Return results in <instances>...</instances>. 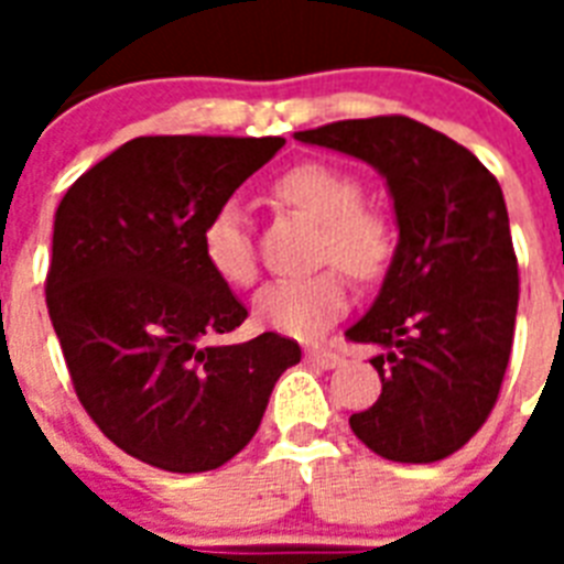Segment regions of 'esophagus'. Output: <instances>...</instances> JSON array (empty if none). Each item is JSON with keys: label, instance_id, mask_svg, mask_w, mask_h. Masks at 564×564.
I'll list each match as a JSON object with an SVG mask.
<instances>
[{"label": "esophagus", "instance_id": "esophagus-1", "mask_svg": "<svg viewBox=\"0 0 564 564\" xmlns=\"http://www.w3.org/2000/svg\"><path fill=\"white\" fill-rule=\"evenodd\" d=\"M307 362L318 366V369H336L343 362V354L334 351V348H307Z\"/></svg>", "mask_w": 564, "mask_h": 564}]
</instances>
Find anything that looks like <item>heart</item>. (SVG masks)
<instances>
[{
    "label": "heart",
    "instance_id": "obj_1",
    "mask_svg": "<svg viewBox=\"0 0 564 564\" xmlns=\"http://www.w3.org/2000/svg\"><path fill=\"white\" fill-rule=\"evenodd\" d=\"M272 198L318 221L316 260L334 263L301 281H274L257 292L254 316L292 339H318L348 310V281H375L392 260L394 234L383 213L362 204L366 189L354 172L325 161H304L278 175ZM202 251L210 272L228 286H251L257 257L246 213L237 204L213 210L202 230Z\"/></svg>",
    "mask_w": 564,
    "mask_h": 564
}]
</instances>
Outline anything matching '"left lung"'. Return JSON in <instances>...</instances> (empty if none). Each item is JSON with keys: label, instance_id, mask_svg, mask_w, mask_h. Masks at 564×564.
Here are the masks:
<instances>
[{"label": "left lung", "instance_id": "obj_1", "mask_svg": "<svg viewBox=\"0 0 564 564\" xmlns=\"http://www.w3.org/2000/svg\"><path fill=\"white\" fill-rule=\"evenodd\" d=\"M295 140L360 158L389 184L401 239L345 334L386 351L371 360L383 392L351 430L383 459L438 463L486 424L512 354L518 257L498 178L410 117L343 119Z\"/></svg>", "mask_w": 564, "mask_h": 564}]
</instances>
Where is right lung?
<instances>
[{
	"label": "right lung",
	"instance_id": "add662e5",
	"mask_svg": "<svg viewBox=\"0 0 564 564\" xmlns=\"http://www.w3.org/2000/svg\"><path fill=\"white\" fill-rule=\"evenodd\" d=\"M283 137H137L57 204L46 307L75 394L96 427L140 463L213 471L251 442L295 339L213 345L248 310L210 272L213 210Z\"/></svg>",
	"mask_w": 564,
	"mask_h": 564
}]
</instances>
